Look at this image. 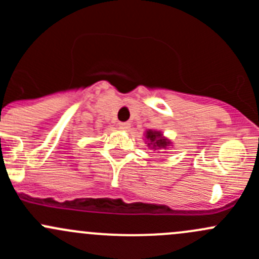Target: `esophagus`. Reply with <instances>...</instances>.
Returning a JSON list of instances; mask_svg holds the SVG:
<instances>
[{
  "instance_id": "1",
  "label": "esophagus",
  "mask_w": 259,
  "mask_h": 259,
  "mask_svg": "<svg viewBox=\"0 0 259 259\" xmlns=\"http://www.w3.org/2000/svg\"><path fill=\"white\" fill-rule=\"evenodd\" d=\"M117 126H119L120 130L127 132V130L130 129V126H132V125H130V122H119V124H117Z\"/></svg>"
}]
</instances>
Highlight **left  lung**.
Segmentation results:
<instances>
[{"label": "left lung", "mask_w": 259, "mask_h": 259, "mask_svg": "<svg viewBox=\"0 0 259 259\" xmlns=\"http://www.w3.org/2000/svg\"><path fill=\"white\" fill-rule=\"evenodd\" d=\"M145 139L148 143L149 148L154 149V150H161V149H166L171 144L170 140L163 137L161 132H156V130H146Z\"/></svg>", "instance_id": "obj_1"}]
</instances>
